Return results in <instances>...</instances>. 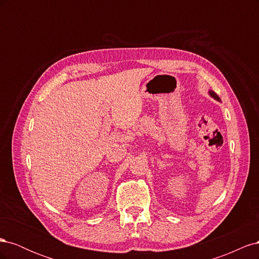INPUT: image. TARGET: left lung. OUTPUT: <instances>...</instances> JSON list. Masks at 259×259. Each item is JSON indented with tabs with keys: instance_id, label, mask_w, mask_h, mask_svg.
I'll use <instances>...</instances> for the list:
<instances>
[{
	"instance_id": "8db88e82",
	"label": "left lung",
	"mask_w": 259,
	"mask_h": 259,
	"mask_svg": "<svg viewBox=\"0 0 259 259\" xmlns=\"http://www.w3.org/2000/svg\"><path fill=\"white\" fill-rule=\"evenodd\" d=\"M208 93H209V95H210L211 97H213V98H215L216 100H221V99H219V97H218V96L216 95V94H215L214 92H211V91H209Z\"/></svg>"
}]
</instances>
